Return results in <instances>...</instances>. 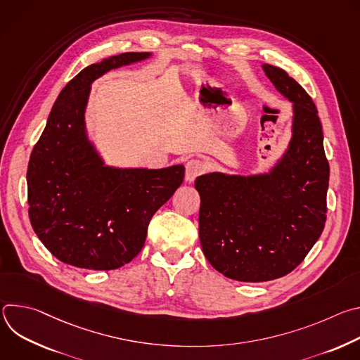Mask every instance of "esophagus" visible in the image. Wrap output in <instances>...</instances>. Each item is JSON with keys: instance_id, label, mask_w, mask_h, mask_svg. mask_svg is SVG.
Listing matches in <instances>:
<instances>
[{"instance_id": "obj_1", "label": "esophagus", "mask_w": 360, "mask_h": 360, "mask_svg": "<svg viewBox=\"0 0 360 360\" xmlns=\"http://www.w3.org/2000/svg\"><path fill=\"white\" fill-rule=\"evenodd\" d=\"M186 171H185V179L188 182H193L196 176H199L200 174L205 172V169H207V165H205L203 161L200 160H189L185 165Z\"/></svg>"}]
</instances>
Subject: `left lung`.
Masks as SVG:
<instances>
[{
    "mask_svg": "<svg viewBox=\"0 0 360 360\" xmlns=\"http://www.w3.org/2000/svg\"><path fill=\"white\" fill-rule=\"evenodd\" d=\"M266 77L292 102V136L264 174L210 172L196 178L199 239L210 264L229 279L266 282L292 272L326 222L329 164L312 98L282 68Z\"/></svg>",
    "mask_w": 360,
    "mask_h": 360,
    "instance_id": "obj_1",
    "label": "left lung"
}]
</instances>
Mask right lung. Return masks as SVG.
<instances>
[{
    "instance_id": "obj_1",
    "label": "right lung",
    "mask_w": 360,
    "mask_h": 360,
    "mask_svg": "<svg viewBox=\"0 0 360 360\" xmlns=\"http://www.w3.org/2000/svg\"><path fill=\"white\" fill-rule=\"evenodd\" d=\"M150 56L125 53L84 68L60 92L32 149L30 221L44 246L64 264L111 271L131 262L145 243L150 218L184 182V165L108 167L88 138L91 84Z\"/></svg>"
}]
</instances>
